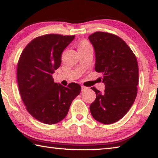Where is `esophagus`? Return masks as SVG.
<instances>
[{
    "label": "esophagus",
    "instance_id": "obj_1",
    "mask_svg": "<svg viewBox=\"0 0 158 158\" xmlns=\"http://www.w3.org/2000/svg\"><path fill=\"white\" fill-rule=\"evenodd\" d=\"M89 89L88 87H85V86H84V85H81V91H85V90H89Z\"/></svg>",
    "mask_w": 158,
    "mask_h": 158
}]
</instances>
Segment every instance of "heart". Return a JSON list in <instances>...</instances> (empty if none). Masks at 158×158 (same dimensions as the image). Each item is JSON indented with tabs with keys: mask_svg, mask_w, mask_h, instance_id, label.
<instances>
[{
	"mask_svg": "<svg viewBox=\"0 0 158 158\" xmlns=\"http://www.w3.org/2000/svg\"><path fill=\"white\" fill-rule=\"evenodd\" d=\"M89 47H90V45L89 42H86V41H82L81 42H80V44H79V49H85V48Z\"/></svg>",
	"mask_w": 158,
	"mask_h": 158,
	"instance_id": "1",
	"label": "heart"
}]
</instances>
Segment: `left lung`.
<instances>
[{
	"mask_svg": "<svg viewBox=\"0 0 158 158\" xmlns=\"http://www.w3.org/2000/svg\"><path fill=\"white\" fill-rule=\"evenodd\" d=\"M89 39L95 49V69L103 74L105 85L104 93L91 88L96 99L90 105V111L96 121L111 124L127 113L137 97V58L121 37L114 34L95 32Z\"/></svg>",
	"mask_w": 158,
	"mask_h": 158,
	"instance_id": "left-lung-1",
	"label": "left lung"
}]
</instances>
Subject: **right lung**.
<instances>
[{
  "label": "right lung",
  "mask_w": 158,
  "mask_h": 158,
  "mask_svg": "<svg viewBox=\"0 0 158 158\" xmlns=\"http://www.w3.org/2000/svg\"><path fill=\"white\" fill-rule=\"evenodd\" d=\"M75 35L48 34L29 42L17 65L20 95L32 116L45 124H56L64 119L81 86L70 83L68 87L55 83L52 77L61 63L63 50Z\"/></svg>",
  "instance_id": "obj_1"
}]
</instances>
